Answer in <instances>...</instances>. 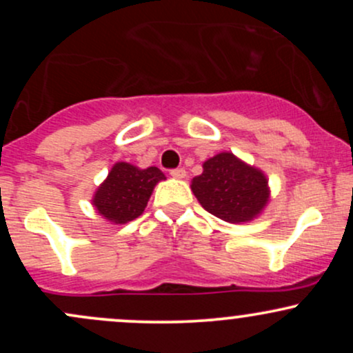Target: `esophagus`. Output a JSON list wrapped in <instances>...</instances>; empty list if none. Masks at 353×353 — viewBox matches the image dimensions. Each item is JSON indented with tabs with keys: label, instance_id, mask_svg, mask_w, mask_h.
Wrapping results in <instances>:
<instances>
[{
	"label": "esophagus",
	"instance_id": "1",
	"mask_svg": "<svg viewBox=\"0 0 353 353\" xmlns=\"http://www.w3.org/2000/svg\"><path fill=\"white\" fill-rule=\"evenodd\" d=\"M171 176L174 177V179H185L188 177V172H185V169H172L171 171Z\"/></svg>",
	"mask_w": 353,
	"mask_h": 353
}]
</instances>
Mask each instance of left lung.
<instances>
[{"label":"left lung","mask_w":353,"mask_h":353,"mask_svg":"<svg viewBox=\"0 0 353 353\" xmlns=\"http://www.w3.org/2000/svg\"><path fill=\"white\" fill-rule=\"evenodd\" d=\"M190 189L202 208L230 224L254 221L270 201L264 171L229 151L205 161L201 176L190 181Z\"/></svg>","instance_id":"left-lung-1"}]
</instances>
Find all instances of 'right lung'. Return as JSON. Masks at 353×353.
Instances as JSON below:
<instances>
[{
	"label": "right lung",
	"mask_w": 353,
	"mask_h": 353,
	"mask_svg": "<svg viewBox=\"0 0 353 353\" xmlns=\"http://www.w3.org/2000/svg\"><path fill=\"white\" fill-rule=\"evenodd\" d=\"M161 181H165L161 169L154 165L141 169L121 161L112 165L106 179L98 185L91 204L98 216L111 224H128L144 212L154 188Z\"/></svg>",
	"instance_id": "1"
}]
</instances>
